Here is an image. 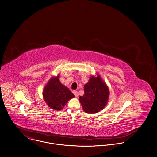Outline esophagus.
Listing matches in <instances>:
<instances>
[{
  "mask_svg": "<svg viewBox=\"0 0 157 157\" xmlns=\"http://www.w3.org/2000/svg\"><path fill=\"white\" fill-rule=\"evenodd\" d=\"M73 94H74L75 98H78V96H79V93H78L77 91H73Z\"/></svg>",
  "mask_w": 157,
  "mask_h": 157,
  "instance_id": "obj_1",
  "label": "esophagus"
}]
</instances>
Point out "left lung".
<instances>
[{"mask_svg":"<svg viewBox=\"0 0 157 157\" xmlns=\"http://www.w3.org/2000/svg\"><path fill=\"white\" fill-rule=\"evenodd\" d=\"M84 94L79 97L83 110L88 114H95L107 105L109 90L101 76L91 75L84 87Z\"/></svg>","mask_w":157,"mask_h":157,"instance_id":"obj_1","label":"left lung"}]
</instances>
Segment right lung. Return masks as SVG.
I'll return each instance as SVG.
<instances>
[{"mask_svg": "<svg viewBox=\"0 0 157 157\" xmlns=\"http://www.w3.org/2000/svg\"><path fill=\"white\" fill-rule=\"evenodd\" d=\"M59 75L52 76L43 90L44 101L52 109L60 111L75 97L70 90L59 81Z\"/></svg>", "mask_w": 157, "mask_h": 157, "instance_id": "add662e5", "label": "right lung"}]
</instances>
